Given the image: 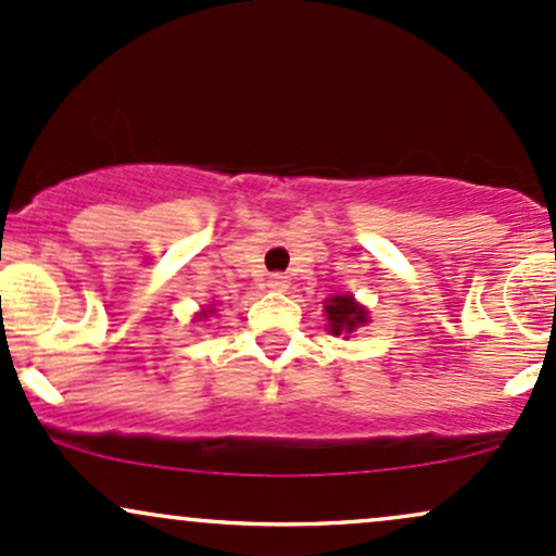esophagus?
<instances>
[{"label": "esophagus", "mask_w": 556, "mask_h": 556, "mask_svg": "<svg viewBox=\"0 0 556 556\" xmlns=\"http://www.w3.org/2000/svg\"><path fill=\"white\" fill-rule=\"evenodd\" d=\"M269 287H271V290H277V292H285L287 287H290V279H287L285 274H271Z\"/></svg>", "instance_id": "34e87169"}]
</instances>
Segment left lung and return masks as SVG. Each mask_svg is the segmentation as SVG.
Masks as SVG:
<instances>
[{
	"instance_id": "1",
	"label": "left lung",
	"mask_w": 556,
	"mask_h": 556,
	"mask_svg": "<svg viewBox=\"0 0 556 556\" xmlns=\"http://www.w3.org/2000/svg\"><path fill=\"white\" fill-rule=\"evenodd\" d=\"M324 314L329 318V331L334 337H348L350 331L368 324V311L361 303H355L353 295H331L324 300Z\"/></svg>"
}]
</instances>
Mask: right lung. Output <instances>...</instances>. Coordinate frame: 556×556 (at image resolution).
<instances>
[{"mask_svg":"<svg viewBox=\"0 0 556 556\" xmlns=\"http://www.w3.org/2000/svg\"><path fill=\"white\" fill-rule=\"evenodd\" d=\"M212 311H214V308H208V311H203V314H201V318H203V316H208V314H212Z\"/></svg>","mask_w":556,"mask_h":556,"instance_id":"right-lung-1","label":"right lung"}]
</instances>
